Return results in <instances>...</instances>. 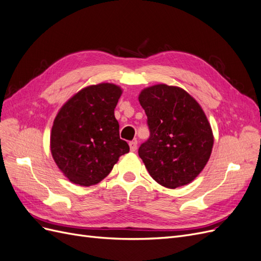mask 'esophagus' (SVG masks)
Listing matches in <instances>:
<instances>
[{
  "mask_svg": "<svg viewBox=\"0 0 261 261\" xmlns=\"http://www.w3.org/2000/svg\"><path fill=\"white\" fill-rule=\"evenodd\" d=\"M129 149H130L132 152L136 151V150H137V143H136V141H130V143H129Z\"/></svg>",
  "mask_w": 261,
  "mask_h": 261,
  "instance_id": "1",
  "label": "esophagus"
}]
</instances>
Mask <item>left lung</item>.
<instances>
[{
	"label": "left lung",
	"mask_w": 261,
	"mask_h": 261,
	"mask_svg": "<svg viewBox=\"0 0 261 261\" xmlns=\"http://www.w3.org/2000/svg\"><path fill=\"white\" fill-rule=\"evenodd\" d=\"M150 130L138 154L156 183L174 189L193 181L206 167L213 134L203 110L191 94L165 84L139 93Z\"/></svg>",
	"instance_id": "1"
}]
</instances>
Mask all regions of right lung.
<instances>
[{"instance_id":"obj_1","label":"right lung","mask_w":261,"mask_h":261,"mask_svg":"<svg viewBox=\"0 0 261 261\" xmlns=\"http://www.w3.org/2000/svg\"><path fill=\"white\" fill-rule=\"evenodd\" d=\"M114 84L85 87L63 106L54 118L50 148L61 170L73 184L96 185L109 175L118 158L129 151L120 138L114 109L122 94Z\"/></svg>"}]
</instances>
